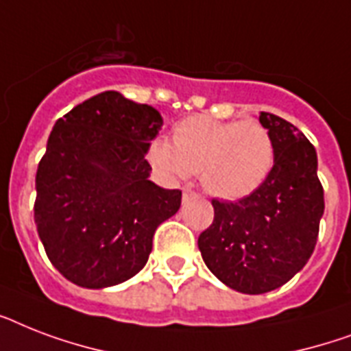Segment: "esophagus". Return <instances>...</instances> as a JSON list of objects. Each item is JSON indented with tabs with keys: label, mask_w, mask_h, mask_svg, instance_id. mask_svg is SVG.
<instances>
[{
	"label": "esophagus",
	"mask_w": 351,
	"mask_h": 351,
	"mask_svg": "<svg viewBox=\"0 0 351 351\" xmlns=\"http://www.w3.org/2000/svg\"><path fill=\"white\" fill-rule=\"evenodd\" d=\"M182 197H184V202H187V200H191V198H197L198 195L195 191H191V189H184V193H182Z\"/></svg>",
	"instance_id": "esophagus-1"
}]
</instances>
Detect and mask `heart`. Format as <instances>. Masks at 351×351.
<instances>
[{
	"instance_id": "b5f03b06",
	"label": "heart",
	"mask_w": 351,
	"mask_h": 351,
	"mask_svg": "<svg viewBox=\"0 0 351 351\" xmlns=\"http://www.w3.org/2000/svg\"><path fill=\"white\" fill-rule=\"evenodd\" d=\"M273 158L271 134L255 120L191 117L176 127L175 142L158 138L149 149V162L167 180L200 171L206 191L222 200H239L258 189Z\"/></svg>"
}]
</instances>
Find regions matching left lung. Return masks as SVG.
Instances as JSON below:
<instances>
[{
    "label": "left lung",
    "instance_id": "8db88e82",
    "mask_svg": "<svg viewBox=\"0 0 351 351\" xmlns=\"http://www.w3.org/2000/svg\"><path fill=\"white\" fill-rule=\"evenodd\" d=\"M258 121L275 143L269 175L239 202L213 200V224L198 237L209 271L247 295L280 288L306 266L324 213L315 147L271 112H261Z\"/></svg>",
    "mask_w": 351,
    "mask_h": 351
}]
</instances>
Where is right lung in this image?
I'll use <instances>...</instances> for the list:
<instances>
[{"label": "right lung", "instance_id": "1", "mask_svg": "<svg viewBox=\"0 0 351 351\" xmlns=\"http://www.w3.org/2000/svg\"><path fill=\"white\" fill-rule=\"evenodd\" d=\"M164 125L154 107L106 90L54 123L36 173L34 220L52 266L76 286L125 282L182 191L149 180L145 160Z\"/></svg>", "mask_w": 351, "mask_h": 351}]
</instances>
